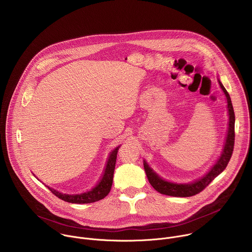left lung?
Listing matches in <instances>:
<instances>
[{"instance_id":"left-lung-1","label":"left lung","mask_w":252,"mask_h":252,"mask_svg":"<svg viewBox=\"0 0 252 252\" xmlns=\"http://www.w3.org/2000/svg\"><path fill=\"white\" fill-rule=\"evenodd\" d=\"M219 84L221 86L223 92L226 94L227 101H228V110H229V131H228V137L226 140V144L222 153L221 158L217 161V163L211 168V170L201 179L198 181H195L191 184H175L162 180L160 177H158L149 165L144 162V167L147 174V177L149 179L150 184L157 189L158 192L162 194H167L171 196H192L197 193H199L201 190H203L220 173H222L225 168L227 167L233 152H234V145H235V112L232 104V100L230 97V94H228L227 90L224 88V86L219 81Z\"/></svg>"}]
</instances>
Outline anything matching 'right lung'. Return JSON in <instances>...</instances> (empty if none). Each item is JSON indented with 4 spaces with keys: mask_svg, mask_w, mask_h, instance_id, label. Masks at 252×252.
Segmentation results:
<instances>
[{
    "mask_svg": "<svg viewBox=\"0 0 252 252\" xmlns=\"http://www.w3.org/2000/svg\"><path fill=\"white\" fill-rule=\"evenodd\" d=\"M118 150H119V147H117L116 149H114L111 152L101 179L96 184V186L94 187L92 189L85 191L83 193H76V194L62 193V192L48 187L49 189L59 198L64 200V201H67V202H71V203H91V202H94V201L104 198L110 191V189L112 186L113 173H114Z\"/></svg>",
    "mask_w": 252,
    "mask_h": 252,
    "instance_id": "1",
    "label": "right lung"
}]
</instances>
